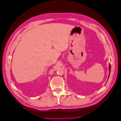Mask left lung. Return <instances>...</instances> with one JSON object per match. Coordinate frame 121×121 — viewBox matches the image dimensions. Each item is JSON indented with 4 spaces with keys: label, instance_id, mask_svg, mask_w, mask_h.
Masks as SVG:
<instances>
[{
    "label": "left lung",
    "instance_id": "obj_1",
    "mask_svg": "<svg viewBox=\"0 0 121 121\" xmlns=\"http://www.w3.org/2000/svg\"><path fill=\"white\" fill-rule=\"evenodd\" d=\"M109 76H108V78H109V75H110V70H111V65H110V64H109Z\"/></svg>",
    "mask_w": 121,
    "mask_h": 121
}]
</instances>
